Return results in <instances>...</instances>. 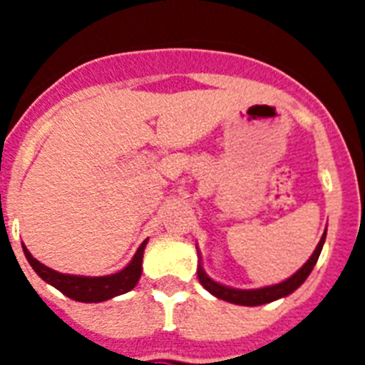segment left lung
Returning <instances> with one entry per match:
<instances>
[{
    "label": "left lung",
    "mask_w": 365,
    "mask_h": 365,
    "mask_svg": "<svg viewBox=\"0 0 365 365\" xmlns=\"http://www.w3.org/2000/svg\"><path fill=\"white\" fill-rule=\"evenodd\" d=\"M325 235H327V228H325L320 243H318V247L314 248L312 256L305 261V265H303L299 270H296L291 278H287L285 282L276 283V285L259 287V289H234V287L222 285V283L215 282V279H212L210 276L205 272V269H202V263H201V252H199V248L195 247L197 248V256H199L197 278H199V282H201V285L205 287L206 291L210 292V294H214L215 298H219V299H225V302H228V303L245 305V307H257V305H265V303L276 302V299L285 298V296L292 294V292H294L296 289H298V287L309 278V274H311L312 269H314L316 261H318V257H320L322 248H324Z\"/></svg>",
    "instance_id": "1"
}]
</instances>
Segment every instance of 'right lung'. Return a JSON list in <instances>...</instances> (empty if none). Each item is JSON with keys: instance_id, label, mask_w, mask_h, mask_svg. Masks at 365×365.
Masks as SVG:
<instances>
[{"instance_id": "add662e5", "label": "right lung", "mask_w": 365, "mask_h": 365, "mask_svg": "<svg viewBox=\"0 0 365 365\" xmlns=\"http://www.w3.org/2000/svg\"><path fill=\"white\" fill-rule=\"evenodd\" d=\"M146 245L148 240H144L143 245L137 248L135 256L131 257L130 263L118 272L108 274V276H76V274L58 272V270L45 267L36 257H32V254L29 252V248L25 245H21V247H24L25 257L34 269V272L43 282L53 285L54 289L63 292L67 298L74 299V302L98 303L115 298V296L125 294L137 285L138 279H140V274H143V257Z\"/></svg>"}]
</instances>
